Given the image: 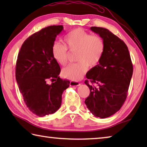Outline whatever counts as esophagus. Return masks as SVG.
<instances>
[{"instance_id": "34e87169", "label": "esophagus", "mask_w": 147, "mask_h": 147, "mask_svg": "<svg viewBox=\"0 0 147 147\" xmlns=\"http://www.w3.org/2000/svg\"><path fill=\"white\" fill-rule=\"evenodd\" d=\"M80 85V83L78 82H77V81L72 80L70 82L71 86H79Z\"/></svg>"}]
</instances>
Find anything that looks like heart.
Wrapping results in <instances>:
<instances>
[{
	"instance_id": "heart-1",
	"label": "heart",
	"mask_w": 147,
	"mask_h": 147,
	"mask_svg": "<svg viewBox=\"0 0 147 147\" xmlns=\"http://www.w3.org/2000/svg\"><path fill=\"white\" fill-rule=\"evenodd\" d=\"M67 47L58 42L52 47V54L54 59L61 65L67 61L68 49L78 51L77 63H70L63 68L61 74L64 78L73 80L80 79L88 71L89 66L94 67L100 62L103 56L105 45L98 36H92L82 28H75L65 37Z\"/></svg>"
}]
</instances>
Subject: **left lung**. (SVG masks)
Returning a JSON list of instances; mask_svg holds the SVG:
<instances>
[{
    "instance_id": "obj_1",
    "label": "left lung",
    "mask_w": 147,
    "mask_h": 147,
    "mask_svg": "<svg viewBox=\"0 0 147 147\" xmlns=\"http://www.w3.org/2000/svg\"><path fill=\"white\" fill-rule=\"evenodd\" d=\"M91 30L102 38L105 48L99 63L86 74V78L97 86L85 81L90 89L85 104L94 116L104 119L117 112L125 102L133 65L123 40L106 28L92 26Z\"/></svg>"
}]
</instances>
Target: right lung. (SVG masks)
<instances>
[{
	"mask_svg": "<svg viewBox=\"0 0 147 147\" xmlns=\"http://www.w3.org/2000/svg\"><path fill=\"white\" fill-rule=\"evenodd\" d=\"M62 25L49 26L27 38L17 56L16 77L27 108L43 117L60 108L62 94L70 82L58 75L61 69L52 54V47ZM53 82L48 84V81Z\"/></svg>",
	"mask_w": 147,
	"mask_h": 147,
	"instance_id": "obj_1",
	"label": "right lung"
}]
</instances>
